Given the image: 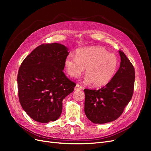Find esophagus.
Listing matches in <instances>:
<instances>
[{
    "instance_id": "1",
    "label": "esophagus",
    "mask_w": 151,
    "mask_h": 151,
    "mask_svg": "<svg viewBox=\"0 0 151 151\" xmlns=\"http://www.w3.org/2000/svg\"><path fill=\"white\" fill-rule=\"evenodd\" d=\"M83 88V87L82 86H81V85H79V84H77V85H76V86L75 87L74 89H75L76 91H78V90L82 89Z\"/></svg>"
}]
</instances>
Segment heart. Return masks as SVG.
I'll list each match as a JSON object with an SVG mask.
<instances>
[{
	"instance_id": "heart-1",
	"label": "heart",
	"mask_w": 151,
	"mask_h": 151,
	"mask_svg": "<svg viewBox=\"0 0 151 151\" xmlns=\"http://www.w3.org/2000/svg\"><path fill=\"white\" fill-rule=\"evenodd\" d=\"M118 64L116 55L101 47L79 48L76 56L70 54L65 60V69L70 77H78L86 67V83H91L94 88L107 85L115 76Z\"/></svg>"
}]
</instances>
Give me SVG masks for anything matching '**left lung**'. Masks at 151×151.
Returning <instances> with one entry per match:
<instances>
[{"instance_id": "left-lung-1", "label": "left lung", "mask_w": 151, "mask_h": 151, "mask_svg": "<svg viewBox=\"0 0 151 151\" xmlns=\"http://www.w3.org/2000/svg\"><path fill=\"white\" fill-rule=\"evenodd\" d=\"M120 66L109 83L98 90L84 89V111L94 123L116 120L123 112L134 93L135 72L125 53L119 50Z\"/></svg>"}]
</instances>
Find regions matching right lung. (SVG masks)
Masks as SVG:
<instances>
[{
  "mask_svg": "<svg viewBox=\"0 0 151 151\" xmlns=\"http://www.w3.org/2000/svg\"><path fill=\"white\" fill-rule=\"evenodd\" d=\"M68 48L59 43L42 44L22 61L17 74L18 96L22 108L34 120H57L62 101L76 84L62 71Z\"/></svg>",
  "mask_w": 151,
  "mask_h": 151,
  "instance_id": "add662e5",
  "label": "right lung"
}]
</instances>
